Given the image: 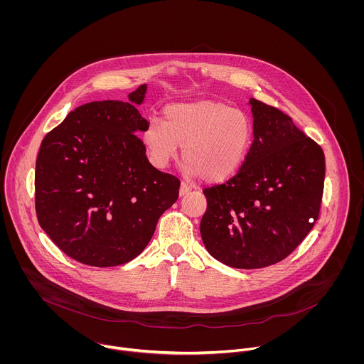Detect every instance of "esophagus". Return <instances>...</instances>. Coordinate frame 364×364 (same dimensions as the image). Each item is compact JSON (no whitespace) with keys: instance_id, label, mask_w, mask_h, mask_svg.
Here are the masks:
<instances>
[{"instance_id":"obj_1","label":"esophagus","mask_w":364,"mask_h":364,"mask_svg":"<svg viewBox=\"0 0 364 364\" xmlns=\"http://www.w3.org/2000/svg\"><path fill=\"white\" fill-rule=\"evenodd\" d=\"M191 191H192V186H191V185H188L186 182H182V183H181V188H179V195H181V196L188 195Z\"/></svg>"}]
</instances>
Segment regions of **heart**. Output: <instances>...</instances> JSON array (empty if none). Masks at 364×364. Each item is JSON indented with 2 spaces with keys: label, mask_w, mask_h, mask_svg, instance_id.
Here are the masks:
<instances>
[{
  "label": "heart",
  "mask_w": 364,
  "mask_h": 364,
  "mask_svg": "<svg viewBox=\"0 0 364 364\" xmlns=\"http://www.w3.org/2000/svg\"><path fill=\"white\" fill-rule=\"evenodd\" d=\"M252 137V122L245 112L218 101H195L168 105L164 122L149 123L143 143L156 168L168 166L183 146L189 176L223 182L242 166Z\"/></svg>",
  "instance_id": "1"
}]
</instances>
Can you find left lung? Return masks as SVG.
<instances>
[{"instance_id":"1","label":"left lung","mask_w":364,"mask_h":364,"mask_svg":"<svg viewBox=\"0 0 364 364\" xmlns=\"http://www.w3.org/2000/svg\"><path fill=\"white\" fill-rule=\"evenodd\" d=\"M254 141L238 173L203 191L200 234L227 266L260 269L289 257L319 215L325 156L290 116L250 100Z\"/></svg>"}]
</instances>
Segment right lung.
<instances>
[{"label":"right lung","instance_id":"add662e5","mask_svg":"<svg viewBox=\"0 0 364 364\" xmlns=\"http://www.w3.org/2000/svg\"><path fill=\"white\" fill-rule=\"evenodd\" d=\"M129 102L81 105L52 132L36 158L35 206L41 227L70 258L98 267L134 259L161 214L179 195L178 178L154 168L136 136L149 122Z\"/></svg>","mask_w":364,"mask_h":364}]
</instances>
